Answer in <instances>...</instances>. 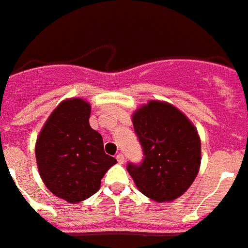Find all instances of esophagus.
Segmentation results:
<instances>
[{
	"instance_id": "1",
	"label": "esophagus",
	"mask_w": 248,
	"mask_h": 248,
	"mask_svg": "<svg viewBox=\"0 0 248 248\" xmlns=\"http://www.w3.org/2000/svg\"><path fill=\"white\" fill-rule=\"evenodd\" d=\"M116 158H117V162L120 163V164H124V155L122 154V153H118Z\"/></svg>"
}]
</instances>
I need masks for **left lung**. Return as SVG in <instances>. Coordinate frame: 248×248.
Returning <instances> with one entry per match:
<instances>
[{"label":"left lung","mask_w":248,"mask_h":248,"mask_svg":"<svg viewBox=\"0 0 248 248\" xmlns=\"http://www.w3.org/2000/svg\"><path fill=\"white\" fill-rule=\"evenodd\" d=\"M142 148V162L128 163L127 170L145 196L158 202L186 192L201 162L197 130L176 107L152 100L132 116Z\"/></svg>","instance_id":"obj_1"}]
</instances>
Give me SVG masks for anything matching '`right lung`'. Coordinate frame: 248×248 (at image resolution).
<instances>
[{
	"label": "right lung",
	"instance_id": "obj_1",
	"mask_svg": "<svg viewBox=\"0 0 248 248\" xmlns=\"http://www.w3.org/2000/svg\"><path fill=\"white\" fill-rule=\"evenodd\" d=\"M90 104L80 98L62 102L47 120L35 145L44 185L72 204L95 194L107 170L117 163L104 153L99 132L90 127Z\"/></svg>",
	"mask_w": 248,
	"mask_h": 248
}]
</instances>
